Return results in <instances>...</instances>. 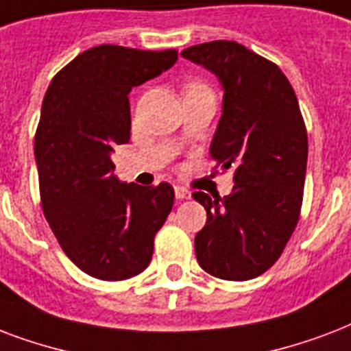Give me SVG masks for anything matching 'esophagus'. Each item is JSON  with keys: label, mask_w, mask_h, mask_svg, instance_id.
Masks as SVG:
<instances>
[{"label": "esophagus", "mask_w": 351, "mask_h": 351, "mask_svg": "<svg viewBox=\"0 0 351 351\" xmlns=\"http://www.w3.org/2000/svg\"><path fill=\"white\" fill-rule=\"evenodd\" d=\"M176 197H178V199H190V197H192V192L183 189V186H176Z\"/></svg>", "instance_id": "esophagus-1"}]
</instances>
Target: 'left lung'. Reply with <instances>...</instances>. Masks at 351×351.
<instances>
[{
  "label": "left lung",
  "instance_id": "1",
  "mask_svg": "<svg viewBox=\"0 0 351 351\" xmlns=\"http://www.w3.org/2000/svg\"><path fill=\"white\" fill-rule=\"evenodd\" d=\"M181 56L223 88L210 157L223 170L234 168L232 194L194 192L206 210L195 258L216 278H256L278 260L300 216L308 133L297 95L278 65L238 42L199 43Z\"/></svg>",
  "mask_w": 351,
  "mask_h": 351
}]
</instances>
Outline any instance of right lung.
I'll return each mask as SVG.
<instances>
[{
    "mask_svg": "<svg viewBox=\"0 0 351 351\" xmlns=\"http://www.w3.org/2000/svg\"><path fill=\"white\" fill-rule=\"evenodd\" d=\"M178 51L99 45L56 73L34 138L43 216L67 258L100 280L143 273L173 205L168 183H121L113 146L130 141L132 88L159 77Z\"/></svg>",
    "mask_w": 351,
    "mask_h": 351,
    "instance_id": "add662e5",
    "label": "right lung"
}]
</instances>
